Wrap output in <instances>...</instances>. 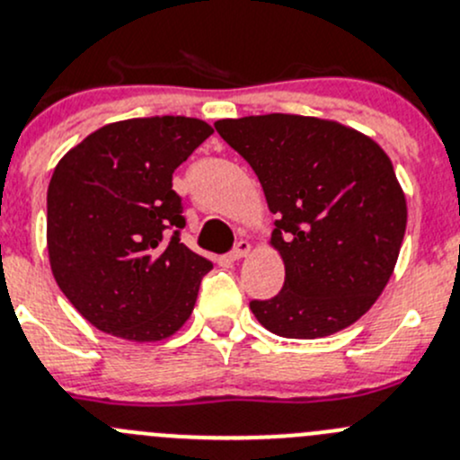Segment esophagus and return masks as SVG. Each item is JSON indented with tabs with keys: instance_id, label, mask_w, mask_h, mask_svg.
I'll use <instances>...</instances> for the list:
<instances>
[{
	"instance_id": "1",
	"label": "esophagus",
	"mask_w": 460,
	"mask_h": 460,
	"mask_svg": "<svg viewBox=\"0 0 460 460\" xmlns=\"http://www.w3.org/2000/svg\"><path fill=\"white\" fill-rule=\"evenodd\" d=\"M249 251H251V244L246 243V240H240V243L234 246V251H231V253L226 255V258L234 260V262H235V260H243V258H246V255H249Z\"/></svg>"
}]
</instances>
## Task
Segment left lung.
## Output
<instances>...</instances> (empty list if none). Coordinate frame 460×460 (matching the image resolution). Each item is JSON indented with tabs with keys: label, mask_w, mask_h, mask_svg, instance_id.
Instances as JSON below:
<instances>
[{
	"label": "left lung",
	"mask_w": 460,
	"mask_h": 460,
	"mask_svg": "<svg viewBox=\"0 0 460 460\" xmlns=\"http://www.w3.org/2000/svg\"><path fill=\"white\" fill-rule=\"evenodd\" d=\"M217 134L253 167L275 220L284 287L251 302L264 328L317 340L370 311L393 275L408 205L388 154L370 137L299 114L222 119Z\"/></svg>",
	"instance_id": "obj_1"
}]
</instances>
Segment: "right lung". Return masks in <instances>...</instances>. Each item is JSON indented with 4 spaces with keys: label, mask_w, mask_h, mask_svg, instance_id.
<instances>
[{
    "label": "right lung",
    "mask_w": 460,
    "mask_h": 460,
    "mask_svg": "<svg viewBox=\"0 0 460 460\" xmlns=\"http://www.w3.org/2000/svg\"><path fill=\"white\" fill-rule=\"evenodd\" d=\"M211 134L190 116L116 120L57 163L48 260L72 306L99 331L161 341L190 319L214 264L178 238L185 217L172 173Z\"/></svg>",
    "instance_id": "right-lung-1"
}]
</instances>
